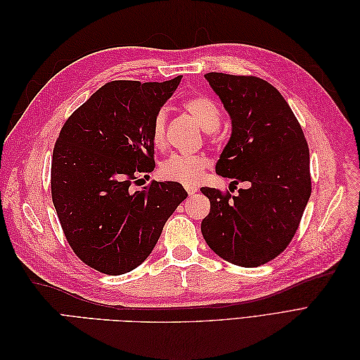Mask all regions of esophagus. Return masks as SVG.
I'll return each instance as SVG.
<instances>
[{
    "instance_id": "esophagus-1",
    "label": "esophagus",
    "mask_w": 360,
    "mask_h": 360,
    "mask_svg": "<svg viewBox=\"0 0 360 360\" xmlns=\"http://www.w3.org/2000/svg\"><path fill=\"white\" fill-rule=\"evenodd\" d=\"M184 189L188 191V193H189V195H193L195 192H198V188H197V186H193V184H186V186H184Z\"/></svg>"
}]
</instances>
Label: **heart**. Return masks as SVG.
<instances>
[{
    "mask_svg": "<svg viewBox=\"0 0 360 360\" xmlns=\"http://www.w3.org/2000/svg\"><path fill=\"white\" fill-rule=\"evenodd\" d=\"M181 105L184 110L197 120L198 124L202 127V130H205V132L214 134V130L219 127L221 110L210 97L195 94L188 97V99H184ZM167 120L168 112L167 110H163V108L155 114L153 123H151V139H153V144L156 147H162L165 144ZM205 167L207 159L204 156L176 153L162 163L160 172L162 176L168 180L180 181L184 184H193L201 177Z\"/></svg>",
    "mask_w": 360,
    "mask_h": 360,
    "instance_id": "heart-1",
    "label": "heart"
}]
</instances>
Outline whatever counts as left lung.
Here are the masks:
<instances>
[{
	"label": "left lung",
	"mask_w": 360,
	"mask_h": 360,
	"mask_svg": "<svg viewBox=\"0 0 360 360\" xmlns=\"http://www.w3.org/2000/svg\"><path fill=\"white\" fill-rule=\"evenodd\" d=\"M204 76L231 118L216 174L249 186L237 197L201 188L210 200L201 233L228 263L258 267L278 257L296 234L311 197L308 143L274 85L255 76Z\"/></svg>",
	"instance_id": "8db88e82"
}]
</instances>
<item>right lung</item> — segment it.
<instances>
[{"mask_svg":"<svg viewBox=\"0 0 360 360\" xmlns=\"http://www.w3.org/2000/svg\"><path fill=\"white\" fill-rule=\"evenodd\" d=\"M180 81L108 82L61 129L51 168L53 207L73 252L102 274L144 263L188 197L177 181L132 189L138 174L156 167L151 123Z\"/></svg>","mask_w":360,"mask_h":360,"instance_id":"add662e5","label":"right lung"}]
</instances>
